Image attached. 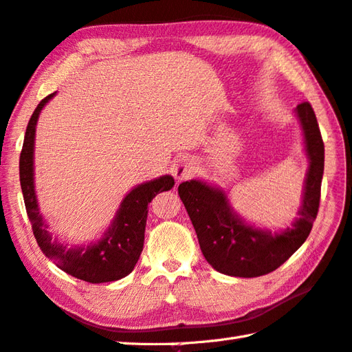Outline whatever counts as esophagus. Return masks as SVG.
<instances>
[{
	"label": "esophagus",
	"mask_w": 352,
	"mask_h": 352,
	"mask_svg": "<svg viewBox=\"0 0 352 352\" xmlns=\"http://www.w3.org/2000/svg\"><path fill=\"white\" fill-rule=\"evenodd\" d=\"M172 175L175 177L177 182H182L186 180V178H189L192 174H194L195 170V162L192 157L188 155H182L178 157L177 160L172 164Z\"/></svg>",
	"instance_id": "obj_1"
}]
</instances>
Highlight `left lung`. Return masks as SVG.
<instances>
[{
	"label": "left lung",
	"mask_w": 352,
	"mask_h": 352,
	"mask_svg": "<svg viewBox=\"0 0 352 352\" xmlns=\"http://www.w3.org/2000/svg\"><path fill=\"white\" fill-rule=\"evenodd\" d=\"M294 113L304 134L308 170L299 218L292 227L274 233L258 229L233 212L223 189L201 180L178 186V195L189 213L206 261L227 276L258 278L272 273L305 243L311 232L319 210L325 146L311 105L302 102Z\"/></svg>",
	"instance_id": "obj_1"
}]
</instances>
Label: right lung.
Masks as SVG:
<instances>
[{
  "mask_svg": "<svg viewBox=\"0 0 352 352\" xmlns=\"http://www.w3.org/2000/svg\"><path fill=\"white\" fill-rule=\"evenodd\" d=\"M54 94L56 93H52L41 100L33 111L25 129L23 151L19 157V182L33 235L45 256L72 276L89 282V284L119 280L134 270L140 258L148 218V204L160 192L174 188L175 182L170 175H163L135 186L122 199L113 223L96 243L78 247H68L67 244L59 243L47 230L48 224L39 212L33 170L36 123L43 108Z\"/></svg>",
  "mask_w": 352,
  "mask_h": 352,
  "instance_id": "add662e5",
  "label": "right lung"
}]
</instances>
